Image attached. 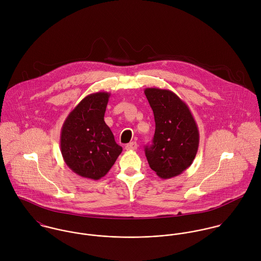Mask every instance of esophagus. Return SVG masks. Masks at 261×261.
Segmentation results:
<instances>
[{"label":"esophagus","instance_id":"34e87169","mask_svg":"<svg viewBox=\"0 0 261 261\" xmlns=\"http://www.w3.org/2000/svg\"><path fill=\"white\" fill-rule=\"evenodd\" d=\"M138 149V144L136 142H130L129 144H127L125 146V149L126 150H135V149Z\"/></svg>","mask_w":261,"mask_h":261}]
</instances>
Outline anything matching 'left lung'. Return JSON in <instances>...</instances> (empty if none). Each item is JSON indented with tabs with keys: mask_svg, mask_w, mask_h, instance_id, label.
I'll use <instances>...</instances> for the list:
<instances>
[{
	"mask_svg": "<svg viewBox=\"0 0 261 261\" xmlns=\"http://www.w3.org/2000/svg\"><path fill=\"white\" fill-rule=\"evenodd\" d=\"M145 94L153 112L152 144L145 148L149 167L162 179L188 169L198 151L199 130L186 103L173 91L150 87Z\"/></svg>",
	"mask_w": 261,
	"mask_h": 261,
	"instance_id": "8db88e82",
	"label": "left lung"
}]
</instances>
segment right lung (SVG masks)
<instances>
[{
    "label": "right lung",
    "mask_w": 261,
    "mask_h": 261,
    "mask_svg": "<svg viewBox=\"0 0 261 261\" xmlns=\"http://www.w3.org/2000/svg\"><path fill=\"white\" fill-rule=\"evenodd\" d=\"M111 93L85 96L66 117L60 134V149L65 164L80 177L99 180L112 169L122 151L105 113Z\"/></svg>",
    "instance_id": "obj_1"
}]
</instances>
